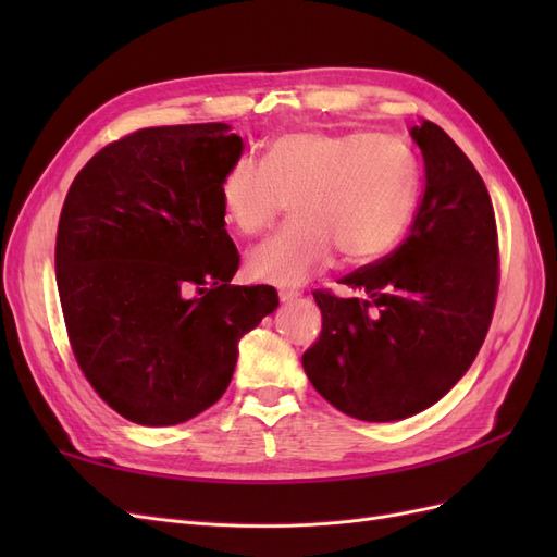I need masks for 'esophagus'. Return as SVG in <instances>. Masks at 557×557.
I'll return each instance as SVG.
<instances>
[{
	"label": "esophagus",
	"instance_id": "esophagus-1",
	"mask_svg": "<svg viewBox=\"0 0 557 557\" xmlns=\"http://www.w3.org/2000/svg\"><path fill=\"white\" fill-rule=\"evenodd\" d=\"M301 293L297 288H281V299H297Z\"/></svg>",
	"mask_w": 557,
	"mask_h": 557
}]
</instances>
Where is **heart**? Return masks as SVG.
<instances>
[{
	"label": "heart",
	"instance_id": "obj_1",
	"mask_svg": "<svg viewBox=\"0 0 557 557\" xmlns=\"http://www.w3.org/2000/svg\"><path fill=\"white\" fill-rule=\"evenodd\" d=\"M418 193L409 144L383 132L301 129L272 139L262 162L234 160L221 181L225 221L260 234L293 207V221L248 252L256 278L299 283L334 248L346 264L387 256L404 237Z\"/></svg>",
	"mask_w": 557,
	"mask_h": 557
}]
</instances>
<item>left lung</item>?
<instances>
[{
	"label": "left lung",
	"instance_id": "8db88e82",
	"mask_svg": "<svg viewBox=\"0 0 557 557\" xmlns=\"http://www.w3.org/2000/svg\"><path fill=\"white\" fill-rule=\"evenodd\" d=\"M425 190L391 256L339 283L358 297L315 290L318 342L301 356L332 407L369 423L409 418L440 401L474 362L499 288V242L481 174L430 121L411 129Z\"/></svg>",
	"mask_w": 557,
	"mask_h": 557
}]
</instances>
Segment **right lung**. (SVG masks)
<instances>
[{
	"mask_svg": "<svg viewBox=\"0 0 557 557\" xmlns=\"http://www.w3.org/2000/svg\"><path fill=\"white\" fill-rule=\"evenodd\" d=\"M244 153L225 123L144 127L111 141L64 197L55 276L83 376L132 423H185L223 397L239 339L278 305L232 285L239 252L221 181Z\"/></svg>",
	"mask_w": 557,
	"mask_h": 557,
	"instance_id": "add662e5",
	"label": "right lung"
}]
</instances>
